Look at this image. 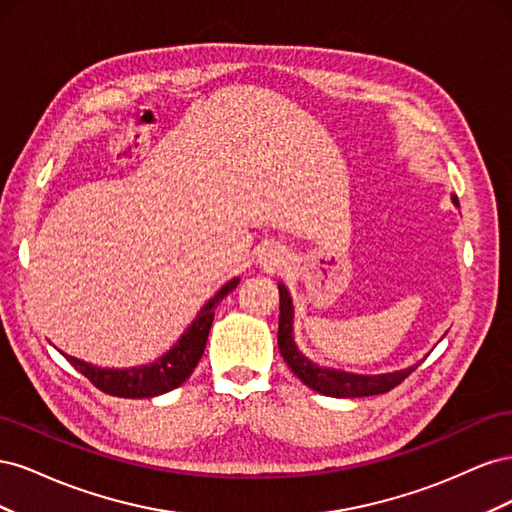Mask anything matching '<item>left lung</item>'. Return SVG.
I'll list each match as a JSON object with an SVG mask.
<instances>
[{
  "label": "left lung",
  "mask_w": 512,
  "mask_h": 512,
  "mask_svg": "<svg viewBox=\"0 0 512 512\" xmlns=\"http://www.w3.org/2000/svg\"><path fill=\"white\" fill-rule=\"evenodd\" d=\"M453 203L459 205L455 196H453ZM277 346H280V352L284 356L286 365L292 369V374L297 376L303 384H307L309 389H314L322 395L339 397V399L389 393L418 367L414 365L404 371H395V374H384V376H356V374H346V371L322 369L312 361H307L292 342V303L282 284H280V329H277Z\"/></svg>",
  "instance_id": "obj_1"
}]
</instances>
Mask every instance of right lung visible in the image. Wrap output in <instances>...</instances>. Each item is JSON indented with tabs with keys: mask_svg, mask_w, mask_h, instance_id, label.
<instances>
[{
	"mask_svg": "<svg viewBox=\"0 0 512 512\" xmlns=\"http://www.w3.org/2000/svg\"><path fill=\"white\" fill-rule=\"evenodd\" d=\"M237 284L239 280H232L215 294V297L200 309V314L192 322V327H188V331L181 335L179 344L175 348H170L156 363L132 369H100L89 363L76 361L72 356H64L79 374H83L96 389H100L106 395L141 399L173 391L190 378L196 363L200 361V356L205 352L215 307H218V303L228 292L237 288Z\"/></svg>",
	"mask_w": 512,
	"mask_h": 512,
	"instance_id": "1",
	"label": "right lung"
}]
</instances>
